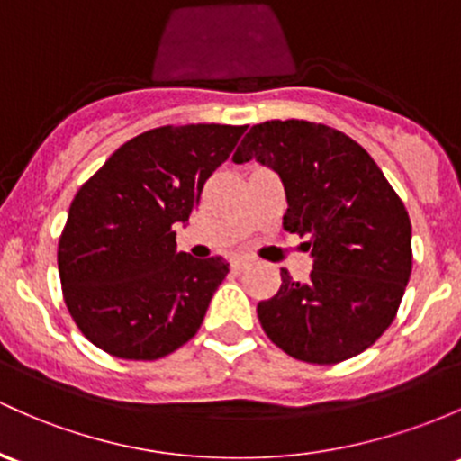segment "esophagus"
Instances as JSON below:
<instances>
[{
    "instance_id": "esophagus-1",
    "label": "esophagus",
    "mask_w": 461,
    "mask_h": 461,
    "mask_svg": "<svg viewBox=\"0 0 461 461\" xmlns=\"http://www.w3.org/2000/svg\"><path fill=\"white\" fill-rule=\"evenodd\" d=\"M250 261L246 259V257H235V259H230V270L232 272H241L244 268H249Z\"/></svg>"
}]
</instances>
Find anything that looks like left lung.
I'll list each match as a JSON object with an SVG mask.
<instances>
[{
  "label": "left lung",
  "instance_id": "left-lung-1",
  "mask_svg": "<svg viewBox=\"0 0 461 461\" xmlns=\"http://www.w3.org/2000/svg\"><path fill=\"white\" fill-rule=\"evenodd\" d=\"M255 158L279 173L288 200L284 229L308 237V284L281 270V288L257 305L266 336L296 360L354 358L393 323L409 284L411 220L363 147L308 121L252 125L232 160Z\"/></svg>",
  "mask_w": 461,
  "mask_h": 461
}]
</instances>
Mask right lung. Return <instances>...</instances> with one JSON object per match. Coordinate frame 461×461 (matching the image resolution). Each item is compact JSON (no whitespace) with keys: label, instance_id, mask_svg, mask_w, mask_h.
Here are the masks:
<instances>
[{"label":"right lung","instance_id":"1","mask_svg":"<svg viewBox=\"0 0 461 461\" xmlns=\"http://www.w3.org/2000/svg\"><path fill=\"white\" fill-rule=\"evenodd\" d=\"M244 131L156 127L118 147L77 191L57 264L66 308L98 349L158 360L197 334L229 264L177 252L173 226L189 220Z\"/></svg>","mask_w":461,"mask_h":461}]
</instances>
